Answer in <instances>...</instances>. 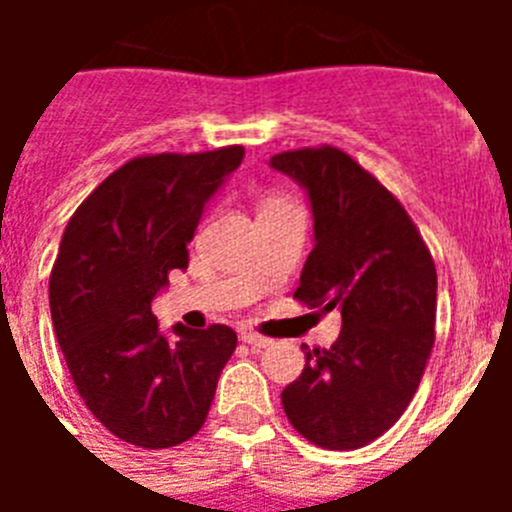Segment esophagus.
<instances>
[{"instance_id":"obj_1","label":"esophagus","mask_w":512,"mask_h":512,"mask_svg":"<svg viewBox=\"0 0 512 512\" xmlns=\"http://www.w3.org/2000/svg\"><path fill=\"white\" fill-rule=\"evenodd\" d=\"M241 341L248 343V346H251V348H266V346H271V338L259 336V333H253V330H243V333H241Z\"/></svg>"}]
</instances>
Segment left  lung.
Returning <instances> with one entry per match:
<instances>
[{
	"instance_id": "left-lung-1",
	"label": "left lung",
	"mask_w": 512,
	"mask_h": 512,
	"mask_svg": "<svg viewBox=\"0 0 512 512\" xmlns=\"http://www.w3.org/2000/svg\"><path fill=\"white\" fill-rule=\"evenodd\" d=\"M307 189L315 248L295 300L341 312L330 348H305L282 392L297 433L330 451L361 449L390 431L418 390L436 341V264L395 194L341 148L271 156Z\"/></svg>"
}]
</instances>
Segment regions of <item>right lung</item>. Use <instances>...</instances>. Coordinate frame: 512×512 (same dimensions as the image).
Masks as SVG:
<instances>
[{
    "instance_id": "add662e5",
    "label": "right lung",
    "mask_w": 512,
    "mask_h": 512,
    "mask_svg": "<svg viewBox=\"0 0 512 512\" xmlns=\"http://www.w3.org/2000/svg\"><path fill=\"white\" fill-rule=\"evenodd\" d=\"M243 146L130 158L76 207L48 297L58 346L94 418L140 449H169L205 425L238 336L228 325L174 338L153 297L187 269L207 200L243 161Z\"/></svg>"
}]
</instances>
